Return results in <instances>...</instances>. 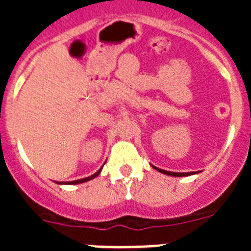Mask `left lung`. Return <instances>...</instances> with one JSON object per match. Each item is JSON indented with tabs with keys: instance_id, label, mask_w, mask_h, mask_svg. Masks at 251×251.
I'll list each match as a JSON object with an SVG mask.
<instances>
[{
	"instance_id": "left-lung-1",
	"label": "left lung",
	"mask_w": 251,
	"mask_h": 251,
	"mask_svg": "<svg viewBox=\"0 0 251 251\" xmlns=\"http://www.w3.org/2000/svg\"><path fill=\"white\" fill-rule=\"evenodd\" d=\"M157 171L162 172V174L165 175H170V176H176V177H181V176H190V175H194L195 172H185V174H178V172H170V171H165V170H159V168L154 167Z\"/></svg>"
}]
</instances>
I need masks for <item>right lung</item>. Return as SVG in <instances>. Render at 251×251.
<instances>
[{"instance_id": "obj_1", "label": "right lung", "mask_w": 251, "mask_h": 251, "mask_svg": "<svg viewBox=\"0 0 251 251\" xmlns=\"http://www.w3.org/2000/svg\"><path fill=\"white\" fill-rule=\"evenodd\" d=\"M100 171H101V168H100V170L98 171V172H97V174L92 175V176L85 177V178H81V179H76V181H72V182H68V183H69V185H70V183H72V185H76V183H83V182H86V181H89V179H93V178H94V177L98 176V175L100 174ZM61 183H63V182H61ZM65 183H66V182H65Z\"/></svg>"}]
</instances>
